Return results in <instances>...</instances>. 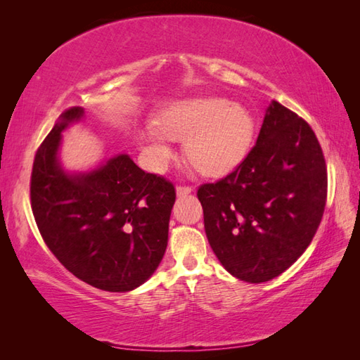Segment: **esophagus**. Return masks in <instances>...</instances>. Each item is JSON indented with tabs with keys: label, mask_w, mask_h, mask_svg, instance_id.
<instances>
[{
	"label": "esophagus",
	"mask_w": 360,
	"mask_h": 360,
	"mask_svg": "<svg viewBox=\"0 0 360 360\" xmlns=\"http://www.w3.org/2000/svg\"><path fill=\"white\" fill-rule=\"evenodd\" d=\"M192 192H193V188L188 187V186H178V187H176V195H178V196H184V195H188Z\"/></svg>",
	"instance_id": "esophagus-1"
}]
</instances>
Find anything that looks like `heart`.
Masks as SVG:
<instances>
[{"instance_id":"b5f03b06","label":"heart","mask_w":360,"mask_h":360,"mask_svg":"<svg viewBox=\"0 0 360 360\" xmlns=\"http://www.w3.org/2000/svg\"><path fill=\"white\" fill-rule=\"evenodd\" d=\"M254 133V117L243 105L223 97H201L172 105L158 127L142 129L141 143L153 172H162L170 160V141H186L188 162L205 176H219L241 162Z\"/></svg>"}]
</instances>
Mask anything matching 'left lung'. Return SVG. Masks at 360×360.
Wrapping results in <instances>:
<instances>
[{
    "label": "left lung",
    "instance_id": "obj_1",
    "mask_svg": "<svg viewBox=\"0 0 360 360\" xmlns=\"http://www.w3.org/2000/svg\"><path fill=\"white\" fill-rule=\"evenodd\" d=\"M326 165L312 128L272 101L255 147L198 200L212 250L233 277L263 283L311 244L326 202Z\"/></svg>",
    "mask_w": 360,
    "mask_h": 360
}]
</instances>
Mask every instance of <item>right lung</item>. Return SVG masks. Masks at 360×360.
I'll list each match as a JSON object with an SVG mask.
<instances>
[{"mask_svg": "<svg viewBox=\"0 0 360 360\" xmlns=\"http://www.w3.org/2000/svg\"><path fill=\"white\" fill-rule=\"evenodd\" d=\"M85 117L66 110L38 148L30 204L46 246L88 285L128 292L162 262L176 200L172 182L145 173L128 155L88 172H68L60 160L65 129Z\"/></svg>", "mask_w": 360, "mask_h": 360, "instance_id": "1", "label": "right lung"}]
</instances>
